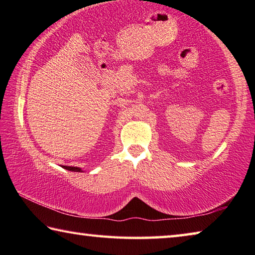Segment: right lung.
I'll list each match as a JSON object with an SVG mask.
<instances>
[{
    "mask_svg": "<svg viewBox=\"0 0 255 255\" xmlns=\"http://www.w3.org/2000/svg\"><path fill=\"white\" fill-rule=\"evenodd\" d=\"M62 167H64V169H65V170L72 171V172H82L81 167H76V166H66V165H64V166H62Z\"/></svg>",
    "mask_w": 255,
    "mask_h": 255,
    "instance_id": "obj_1",
    "label": "right lung"
}]
</instances>
